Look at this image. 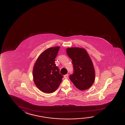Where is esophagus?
I'll list each match as a JSON object with an SVG mask.
<instances>
[{"instance_id": "obj_1", "label": "esophagus", "mask_w": 125, "mask_h": 125, "mask_svg": "<svg viewBox=\"0 0 125 125\" xmlns=\"http://www.w3.org/2000/svg\"><path fill=\"white\" fill-rule=\"evenodd\" d=\"M68 74H66V75H65L64 76V78H65V79H67L68 78Z\"/></svg>"}]
</instances>
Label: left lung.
Returning a JSON list of instances; mask_svg holds the SVG:
<instances>
[{
	"mask_svg": "<svg viewBox=\"0 0 125 125\" xmlns=\"http://www.w3.org/2000/svg\"><path fill=\"white\" fill-rule=\"evenodd\" d=\"M67 55L72 60L73 73L69 79L80 90L90 88L95 79L93 64L88 52L84 49L72 47L66 49Z\"/></svg>",
	"mask_w": 125,
	"mask_h": 125,
	"instance_id": "obj_1",
	"label": "left lung"
}]
</instances>
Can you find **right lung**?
Segmentation results:
<instances>
[{
	"mask_svg": "<svg viewBox=\"0 0 125 125\" xmlns=\"http://www.w3.org/2000/svg\"><path fill=\"white\" fill-rule=\"evenodd\" d=\"M60 47H52L39 56L34 65L33 75L34 83L43 92L52 93L58 88L63 76L55 64Z\"/></svg>",
	"mask_w": 125,
	"mask_h": 125,
	"instance_id": "add662e5",
	"label": "right lung"
}]
</instances>
